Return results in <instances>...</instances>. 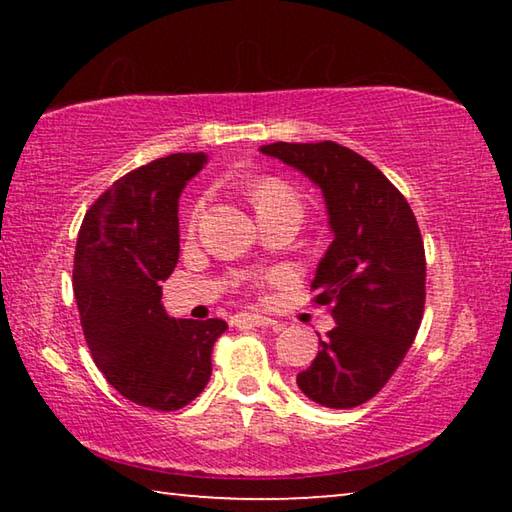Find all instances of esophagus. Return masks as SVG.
Returning a JSON list of instances; mask_svg holds the SVG:
<instances>
[{"instance_id":"1","label":"esophagus","mask_w":512,"mask_h":512,"mask_svg":"<svg viewBox=\"0 0 512 512\" xmlns=\"http://www.w3.org/2000/svg\"><path fill=\"white\" fill-rule=\"evenodd\" d=\"M232 323H235L237 327H271V325H277L273 318H266L262 314H237L235 318H232Z\"/></svg>"}]
</instances>
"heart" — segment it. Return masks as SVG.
Returning <instances> with one entry per match:
<instances>
[{"instance_id": "obj_1", "label": "heart", "mask_w": 512, "mask_h": 512, "mask_svg": "<svg viewBox=\"0 0 512 512\" xmlns=\"http://www.w3.org/2000/svg\"><path fill=\"white\" fill-rule=\"evenodd\" d=\"M246 194L255 207L259 221L280 214H293L302 219V201L298 192L280 178L262 176L250 180L246 185Z\"/></svg>"}]
</instances>
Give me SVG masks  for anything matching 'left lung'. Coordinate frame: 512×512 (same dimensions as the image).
<instances>
[{
	"instance_id": "8db88e82",
	"label": "left lung",
	"mask_w": 512,
	"mask_h": 512,
	"mask_svg": "<svg viewBox=\"0 0 512 512\" xmlns=\"http://www.w3.org/2000/svg\"><path fill=\"white\" fill-rule=\"evenodd\" d=\"M323 192L332 244L311 291L336 327L296 377L309 400L354 409L375 397L409 352L424 311V244L415 214L375 164L336 142L262 146Z\"/></svg>"
}]
</instances>
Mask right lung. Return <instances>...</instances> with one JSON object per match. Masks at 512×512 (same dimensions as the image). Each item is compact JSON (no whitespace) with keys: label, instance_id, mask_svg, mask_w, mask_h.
I'll return each mask as SVG.
<instances>
[{"label":"right lung","instance_id":"obj_1","mask_svg":"<svg viewBox=\"0 0 512 512\" xmlns=\"http://www.w3.org/2000/svg\"><path fill=\"white\" fill-rule=\"evenodd\" d=\"M207 162L173 153L112 183L85 212L74 296L85 341L108 384L155 411L183 409L212 375L225 320L171 318L162 287L178 264V198Z\"/></svg>","mask_w":512,"mask_h":512}]
</instances>
